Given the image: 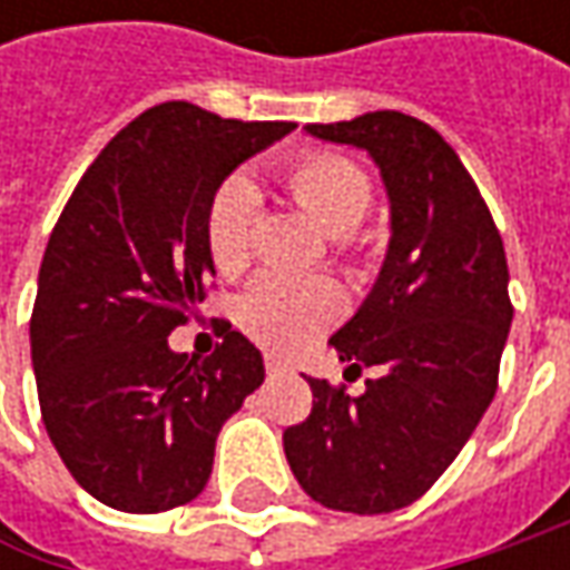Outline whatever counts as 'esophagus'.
I'll list each match as a JSON object with an SVG mask.
<instances>
[{
  "mask_svg": "<svg viewBox=\"0 0 570 570\" xmlns=\"http://www.w3.org/2000/svg\"><path fill=\"white\" fill-rule=\"evenodd\" d=\"M266 371L273 377H282V374H292V364L285 362V358H278V355H266Z\"/></svg>",
  "mask_w": 570,
  "mask_h": 570,
  "instance_id": "esophagus-1",
  "label": "esophagus"
}]
</instances>
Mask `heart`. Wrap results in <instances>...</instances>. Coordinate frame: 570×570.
Listing matches in <instances>:
<instances>
[{
	"label": "heart",
	"instance_id": "1",
	"mask_svg": "<svg viewBox=\"0 0 570 570\" xmlns=\"http://www.w3.org/2000/svg\"><path fill=\"white\" fill-rule=\"evenodd\" d=\"M282 184L295 206L311 215L330 237H345L358 228L371 208V180L364 170L340 155H304L285 167ZM259 215V193L247 177H230L208 203L206 244L215 269L240 273L250 263L253 228ZM345 311L340 285L326 278H297L269 273L256 278L240 301V323L259 342L292 348L314 340Z\"/></svg>",
	"mask_w": 570,
	"mask_h": 570
}]
</instances>
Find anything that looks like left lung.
<instances>
[{
  "label": "left lung",
  "instance_id": "1",
  "mask_svg": "<svg viewBox=\"0 0 570 570\" xmlns=\"http://www.w3.org/2000/svg\"><path fill=\"white\" fill-rule=\"evenodd\" d=\"M304 132L374 161L390 240L362 307L330 340L348 371L377 377L348 396L304 374L314 409L282 444L323 508L390 514L438 482L492 405L514 320L504 244L463 161L428 122L371 110Z\"/></svg>",
  "mask_w": 570,
  "mask_h": 570
}]
</instances>
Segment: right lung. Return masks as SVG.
I'll list each match as a JSON object with an SVG mask.
<instances>
[{"mask_svg": "<svg viewBox=\"0 0 570 570\" xmlns=\"http://www.w3.org/2000/svg\"><path fill=\"white\" fill-rule=\"evenodd\" d=\"M292 129L184 100L151 107L107 142L56 222L31 317L37 396L66 470L114 511L193 501L218 431L266 377L259 348L230 326L203 362L167 336L215 275L212 196Z\"/></svg>", "mask_w": 570, "mask_h": 570, "instance_id": "right-lung-1", "label": "right lung"}]
</instances>
